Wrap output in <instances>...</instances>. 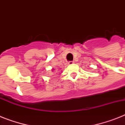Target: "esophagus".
Returning a JSON list of instances; mask_svg holds the SVG:
<instances>
[{
	"instance_id": "1",
	"label": "esophagus",
	"mask_w": 125,
	"mask_h": 125,
	"mask_svg": "<svg viewBox=\"0 0 125 125\" xmlns=\"http://www.w3.org/2000/svg\"><path fill=\"white\" fill-rule=\"evenodd\" d=\"M74 63V61H69L68 63H69V65H72V64H73Z\"/></svg>"
}]
</instances>
